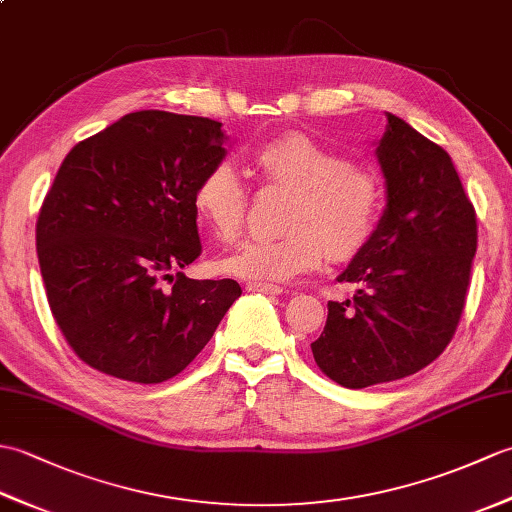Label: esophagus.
<instances>
[{
	"label": "esophagus",
	"instance_id": "34e87169",
	"mask_svg": "<svg viewBox=\"0 0 512 512\" xmlns=\"http://www.w3.org/2000/svg\"><path fill=\"white\" fill-rule=\"evenodd\" d=\"M246 288L250 292H264V295H281V292H284V288L281 286L266 284V281H248Z\"/></svg>",
	"mask_w": 512,
	"mask_h": 512
}]
</instances>
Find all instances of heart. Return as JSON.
<instances>
[{"label": "heart", "instance_id": "obj_1", "mask_svg": "<svg viewBox=\"0 0 512 512\" xmlns=\"http://www.w3.org/2000/svg\"><path fill=\"white\" fill-rule=\"evenodd\" d=\"M268 184L292 189L279 237L244 242L217 266L255 281H286L310 273L325 259H347L374 235L383 211V187L372 169L301 132L270 138L253 154ZM248 189L228 160L213 162L193 191V209L220 239L242 231Z\"/></svg>", "mask_w": 512, "mask_h": 512}]
</instances>
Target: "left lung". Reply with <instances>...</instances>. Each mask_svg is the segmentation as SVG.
Instances as JSON below:
<instances>
[{"mask_svg":"<svg viewBox=\"0 0 512 512\" xmlns=\"http://www.w3.org/2000/svg\"><path fill=\"white\" fill-rule=\"evenodd\" d=\"M376 156L387 206L374 235L339 281L347 301L328 303L314 341L319 369L347 389L420 372L436 361L458 328L477 250V217L440 145L387 112Z\"/></svg>","mask_w":512,"mask_h":512,"instance_id":"obj_1","label":"left lung"}]
</instances>
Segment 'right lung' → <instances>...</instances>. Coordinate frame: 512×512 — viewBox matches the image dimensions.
Returning a JSON list of instances; mask_svg holds the SVG:
<instances>
[{
  "mask_svg": "<svg viewBox=\"0 0 512 512\" xmlns=\"http://www.w3.org/2000/svg\"><path fill=\"white\" fill-rule=\"evenodd\" d=\"M224 143L211 118L143 110L61 162L39 211L37 257L52 317L83 363L162 383L204 350L242 295L233 279L180 273L202 253L193 191L224 160Z\"/></svg>",
  "mask_w": 512,
  "mask_h": 512,
  "instance_id": "1",
  "label": "right lung"
}]
</instances>
